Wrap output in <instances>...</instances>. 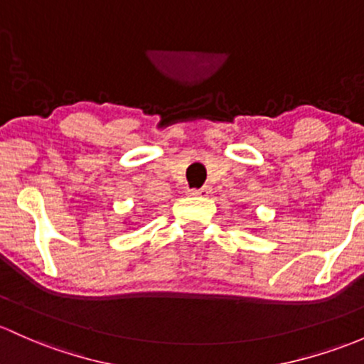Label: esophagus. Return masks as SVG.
<instances>
[{"instance_id": "34e87169", "label": "esophagus", "mask_w": 364, "mask_h": 364, "mask_svg": "<svg viewBox=\"0 0 364 364\" xmlns=\"http://www.w3.org/2000/svg\"><path fill=\"white\" fill-rule=\"evenodd\" d=\"M210 193H212V189H210L208 186H205L201 187V189H191L189 196H208Z\"/></svg>"}]
</instances>
